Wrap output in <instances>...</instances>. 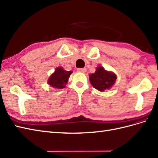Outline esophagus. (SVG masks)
Listing matches in <instances>:
<instances>
[{
    "instance_id": "34e87169",
    "label": "esophagus",
    "mask_w": 158,
    "mask_h": 158,
    "mask_svg": "<svg viewBox=\"0 0 158 158\" xmlns=\"http://www.w3.org/2000/svg\"><path fill=\"white\" fill-rule=\"evenodd\" d=\"M78 72H81V73H85L87 71V69L86 68H78L77 69Z\"/></svg>"
}]
</instances>
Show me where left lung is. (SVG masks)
Listing matches in <instances>:
<instances>
[{
    "label": "left lung",
    "instance_id": "left-lung-1",
    "mask_svg": "<svg viewBox=\"0 0 158 158\" xmlns=\"http://www.w3.org/2000/svg\"><path fill=\"white\" fill-rule=\"evenodd\" d=\"M116 79L117 77L114 73L106 71L103 67H98L95 73L89 75L93 87L100 91L110 89L115 83Z\"/></svg>",
    "mask_w": 158,
    "mask_h": 158
}]
</instances>
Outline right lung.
<instances>
[{
	"label": "right lung",
	"instance_id": "obj_1",
	"mask_svg": "<svg viewBox=\"0 0 158 158\" xmlns=\"http://www.w3.org/2000/svg\"><path fill=\"white\" fill-rule=\"evenodd\" d=\"M72 71H66L62 67H57L48 80V83L54 88L63 89L65 87Z\"/></svg>",
	"mask_w": 158,
	"mask_h": 158
}]
</instances>
